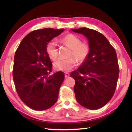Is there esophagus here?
Wrapping results in <instances>:
<instances>
[{"mask_svg": "<svg viewBox=\"0 0 132 132\" xmlns=\"http://www.w3.org/2000/svg\"><path fill=\"white\" fill-rule=\"evenodd\" d=\"M65 76L66 78H67V77H68L70 76L69 73H67V72H65Z\"/></svg>", "mask_w": 132, "mask_h": 132, "instance_id": "esophagus-1", "label": "esophagus"}]
</instances>
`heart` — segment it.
I'll return each instance as SVG.
<instances>
[{"label":"heart","mask_w":132,"mask_h":132,"mask_svg":"<svg viewBox=\"0 0 132 132\" xmlns=\"http://www.w3.org/2000/svg\"><path fill=\"white\" fill-rule=\"evenodd\" d=\"M61 43L70 48V56L67 59H59L55 61L53 66L56 70L69 71L76 65V60L83 62L87 58L90 52V47L86 43L82 42V39L76 35L69 34L64 36L61 39ZM46 53L50 59L55 60L57 57L56 41L54 39L47 43Z\"/></svg>","instance_id":"heart-1"}]
</instances>
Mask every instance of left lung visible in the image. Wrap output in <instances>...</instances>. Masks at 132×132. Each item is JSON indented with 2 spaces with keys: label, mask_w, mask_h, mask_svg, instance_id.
I'll return each mask as SVG.
<instances>
[{
  "label": "left lung",
  "mask_w": 132,
  "mask_h": 132,
  "mask_svg": "<svg viewBox=\"0 0 132 132\" xmlns=\"http://www.w3.org/2000/svg\"><path fill=\"white\" fill-rule=\"evenodd\" d=\"M87 38L90 52L80 67L70 74L75 80L76 98L88 109H100L112 98L119 76L115 48L104 36L96 30L82 28L71 29Z\"/></svg>",
  "instance_id": "left-lung-1"
}]
</instances>
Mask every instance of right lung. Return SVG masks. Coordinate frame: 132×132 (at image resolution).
I'll use <instances>...</instances> for the list:
<instances>
[{
    "label": "right lung",
    "instance_id": "add662e5",
    "mask_svg": "<svg viewBox=\"0 0 132 132\" xmlns=\"http://www.w3.org/2000/svg\"><path fill=\"white\" fill-rule=\"evenodd\" d=\"M64 30L46 28L32 31L15 53L12 76L15 89L22 102L34 110L48 109L57 100L65 76L62 71L50 75L52 63L46 46Z\"/></svg>",
    "mask_w": 132,
    "mask_h": 132
}]
</instances>
